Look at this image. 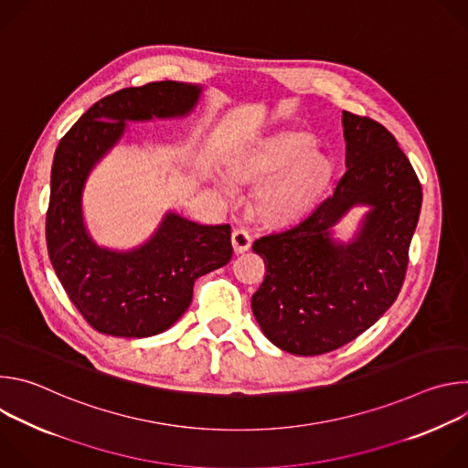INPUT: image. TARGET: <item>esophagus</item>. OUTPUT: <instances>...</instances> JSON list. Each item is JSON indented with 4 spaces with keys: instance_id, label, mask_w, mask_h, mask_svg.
Wrapping results in <instances>:
<instances>
[{
    "instance_id": "34e87169",
    "label": "esophagus",
    "mask_w": 468,
    "mask_h": 468,
    "mask_svg": "<svg viewBox=\"0 0 468 468\" xmlns=\"http://www.w3.org/2000/svg\"><path fill=\"white\" fill-rule=\"evenodd\" d=\"M231 244L235 253H244L251 246V237L246 229H235L231 233Z\"/></svg>"
}]
</instances>
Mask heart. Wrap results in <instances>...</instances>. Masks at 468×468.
Here are the masks:
<instances>
[{"mask_svg": "<svg viewBox=\"0 0 468 468\" xmlns=\"http://www.w3.org/2000/svg\"><path fill=\"white\" fill-rule=\"evenodd\" d=\"M314 139L307 133H280L253 148L231 154L228 170L231 177L257 183L253 211L264 222H289L300 217L316 197L329 170L327 157L313 150ZM215 185L228 196L235 194L229 177L218 174Z\"/></svg>", "mask_w": 468, "mask_h": 468, "instance_id": "heart-1", "label": "heart"}]
</instances>
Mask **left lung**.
<instances>
[{"label": "left lung", "mask_w": 468, "mask_h": 468, "mask_svg": "<svg viewBox=\"0 0 468 468\" xmlns=\"http://www.w3.org/2000/svg\"><path fill=\"white\" fill-rule=\"evenodd\" d=\"M346 172L298 222L253 242L266 276L251 296L264 337L294 356L337 350L368 329L402 289L422 206L420 181L390 133L343 111ZM369 213L350 243L330 228L352 207Z\"/></svg>", "instance_id": "1"}]
</instances>
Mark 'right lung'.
Returning <instances> with one entry per match:
<instances>
[{
  "instance_id": "1",
  "label": "right lung",
  "mask_w": 468,
  "mask_h": 468,
  "mask_svg": "<svg viewBox=\"0 0 468 468\" xmlns=\"http://www.w3.org/2000/svg\"><path fill=\"white\" fill-rule=\"evenodd\" d=\"M202 87L157 81L96 101L60 139L46 215V242L66 294L100 333L143 339L168 329L192 302L194 282L228 264L231 228L202 226L166 213L155 233L127 251L98 246L83 220L92 168L122 139L125 122L186 116Z\"/></svg>"
}]
</instances>
